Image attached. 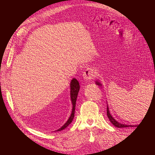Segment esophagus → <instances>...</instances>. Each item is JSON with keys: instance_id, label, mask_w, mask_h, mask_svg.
Segmentation results:
<instances>
[{"instance_id": "1", "label": "esophagus", "mask_w": 155, "mask_h": 155, "mask_svg": "<svg viewBox=\"0 0 155 155\" xmlns=\"http://www.w3.org/2000/svg\"><path fill=\"white\" fill-rule=\"evenodd\" d=\"M95 76H96V74L95 71H94V69L90 68H87L83 74V78L86 80L93 79Z\"/></svg>"}]
</instances>
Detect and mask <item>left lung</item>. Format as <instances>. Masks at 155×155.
Listing matches in <instances>:
<instances>
[{"instance_id":"obj_1","label":"left lung","mask_w":155,"mask_h":155,"mask_svg":"<svg viewBox=\"0 0 155 155\" xmlns=\"http://www.w3.org/2000/svg\"><path fill=\"white\" fill-rule=\"evenodd\" d=\"M96 84L97 85H101V84L99 82V81H96ZM106 111H107V116L108 117V120H110V122H111L112 124H114V125L115 126V127H120V128H122V127H133L132 125H127V124H121L120 122H118L117 121H116L114 119V117L111 116V114H110L109 112V108H108V106H107V110H106Z\"/></svg>"}]
</instances>
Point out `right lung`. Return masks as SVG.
<instances>
[{
	"label": "right lung",
	"instance_id": "right-lung-1",
	"mask_svg": "<svg viewBox=\"0 0 155 155\" xmlns=\"http://www.w3.org/2000/svg\"><path fill=\"white\" fill-rule=\"evenodd\" d=\"M71 100L72 102V105H73V108H72V112H71V114L70 117L69 119L68 120V121L64 124V125L62 126L60 128H59L58 130L55 131H60V130H63V129L66 128L72 122L74 118V112H75V108H76V99H77V95L78 93H79V81H77V79H76L75 78H74L71 81Z\"/></svg>",
	"mask_w": 155,
	"mask_h": 155
}]
</instances>
